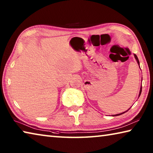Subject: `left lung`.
<instances>
[{"instance_id":"obj_1","label":"left lung","mask_w":153,"mask_h":153,"mask_svg":"<svg viewBox=\"0 0 153 153\" xmlns=\"http://www.w3.org/2000/svg\"><path fill=\"white\" fill-rule=\"evenodd\" d=\"M134 57H135L136 60V61H137V63H138V65H139V67H140V62H139V60H138V56H136V55H135V54H134ZM141 92H142V85H141V87H140V92H139L138 98L140 97V94H141ZM129 109H128L127 111H126L125 112H123V113H119V114H116V115H112V116H113V117H115V116L120 115H121V114H123V113H125L126 112H127V111H128Z\"/></svg>"}]
</instances>
